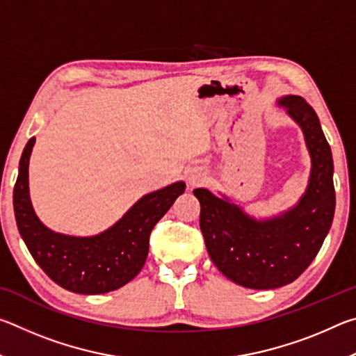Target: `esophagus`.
Wrapping results in <instances>:
<instances>
[{
  "mask_svg": "<svg viewBox=\"0 0 356 356\" xmlns=\"http://www.w3.org/2000/svg\"><path fill=\"white\" fill-rule=\"evenodd\" d=\"M206 182V176L201 171H191L188 174V185L191 188H195V186H200Z\"/></svg>",
  "mask_w": 356,
  "mask_h": 356,
  "instance_id": "obj_1",
  "label": "esophagus"
}]
</instances>
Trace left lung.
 <instances>
[{"mask_svg":"<svg viewBox=\"0 0 356 356\" xmlns=\"http://www.w3.org/2000/svg\"><path fill=\"white\" fill-rule=\"evenodd\" d=\"M303 130L311 155V176L297 206L256 220L227 197L196 188L200 226L216 268L238 286L276 289L298 278L314 261L331 227L336 207L333 156L316 111L300 95L278 100Z\"/></svg>","mask_w":356,"mask_h":356,"instance_id":"left-lung-1","label":"left lung"}]
</instances>
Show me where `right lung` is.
I'll use <instances>...</instances> for the list:
<instances>
[{
	"mask_svg": "<svg viewBox=\"0 0 356 356\" xmlns=\"http://www.w3.org/2000/svg\"><path fill=\"white\" fill-rule=\"evenodd\" d=\"M34 143L31 138L23 149L14 186L17 227L34 261L56 284L75 293H106L125 286L141 272L150 232L185 191V184L176 182L143 196L99 236H64L42 225L29 200L28 166Z\"/></svg>",
	"mask_w": 356,
	"mask_h": 356,
	"instance_id": "obj_1",
	"label": "right lung"
}]
</instances>
